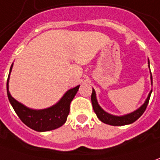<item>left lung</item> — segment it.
Returning <instances> with one entry per match:
<instances>
[{
    "label": "left lung",
    "mask_w": 160,
    "mask_h": 160,
    "mask_svg": "<svg viewBox=\"0 0 160 160\" xmlns=\"http://www.w3.org/2000/svg\"><path fill=\"white\" fill-rule=\"evenodd\" d=\"M151 80H152V76H151ZM152 91L149 94L148 97L146 99L145 102L144 103V105H142L138 110L132 112L130 114H128V115H125V116H122V117H115V116L109 115V114H108V113L104 111L102 108L99 106L98 102H97V100H96V96H95V92H94V89H93L92 95H91V101H92V105H93V108H94V113L96 114L97 117L102 122L106 123V124H109V125L113 126L126 125V124H130V123H132L135 121H137L144 114V112L145 111V109L147 108V105H148L149 100H150L151 94H152Z\"/></svg>",
    "instance_id": "1"
}]
</instances>
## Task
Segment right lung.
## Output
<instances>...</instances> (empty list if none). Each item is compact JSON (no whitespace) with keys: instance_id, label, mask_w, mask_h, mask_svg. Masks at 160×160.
Returning a JSON list of instances; mask_svg holds the SVG:
<instances>
[{"instance_id":"1","label":"right lung","mask_w":160,"mask_h":160,"mask_svg":"<svg viewBox=\"0 0 160 160\" xmlns=\"http://www.w3.org/2000/svg\"><path fill=\"white\" fill-rule=\"evenodd\" d=\"M12 66L13 65L10 67L9 74L11 72ZM9 74L7 80L8 97L14 110L24 124L37 131H48L55 130L66 122L70 112V103L72 99L74 98L80 86H77L74 88L68 90L61 100L52 107L42 110H34L28 108L24 105L18 102L10 95L8 92Z\"/></svg>"}]
</instances>
